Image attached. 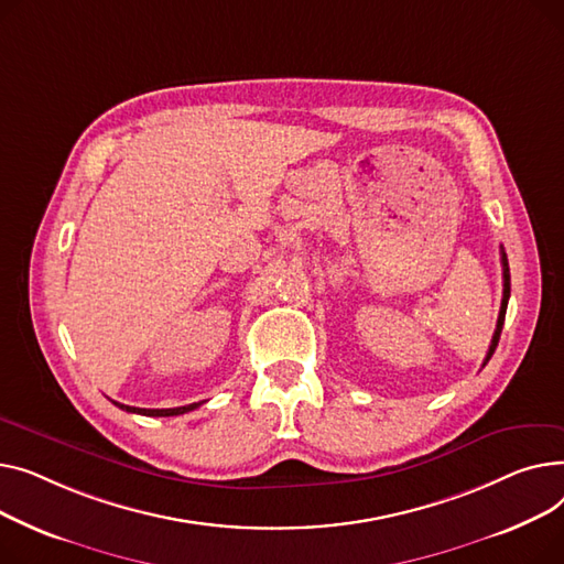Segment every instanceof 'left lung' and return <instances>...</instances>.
Here are the masks:
<instances>
[{
	"label": "left lung",
	"mask_w": 564,
	"mask_h": 564,
	"mask_svg": "<svg viewBox=\"0 0 564 564\" xmlns=\"http://www.w3.org/2000/svg\"><path fill=\"white\" fill-rule=\"evenodd\" d=\"M501 263H503V301H501V312H499V321H496V329H494V337H491V344H489V350H487V357L482 361V367L489 361V357L494 355L496 346H499V339H501V329H503V321H506V310H508V297H510V267H508V254L506 250L501 248Z\"/></svg>",
	"instance_id": "left-lung-1"
}]
</instances>
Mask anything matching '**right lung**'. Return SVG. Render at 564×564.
<instances>
[{
    "instance_id": "1",
    "label": "right lung",
    "mask_w": 564,
    "mask_h": 564,
    "mask_svg": "<svg viewBox=\"0 0 564 564\" xmlns=\"http://www.w3.org/2000/svg\"><path fill=\"white\" fill-rule=\"evenodd\" d=\"M113 405H118V408H120V410H124V412L145 414V416H177V414H186V412H191V410H195V408H200L203 403H191V405L171 408V410H145V408H129V405H122V403H116V401H113Z\"/></svg>"
}]
</instances>
